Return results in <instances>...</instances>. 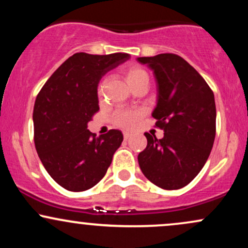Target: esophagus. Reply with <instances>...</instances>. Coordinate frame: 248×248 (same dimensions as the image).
<instances>
[{
    "mask_svg": "<svg viewBox=\"0 0 248 248\" xmlns=\"http://www.w3.org/2000/svg\"><path fill=\"white\" fill-rule=\"evenodd\" d=\"M132 135H133L132 133H129V132H124V140H128V139H130V138H132Z\"/></svg>",
    "mask_w": 248,
    "mask_h": 248,
    "instance_id": "esophagus-1",
    "label": "esophagus"
}]
</instances>
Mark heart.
<instances>
[{"instance_id": "obj_1", "label": "heart", "mask_w": 248, "mask_h": 248, "mask_svg": "<svg viewBox=\"0 0 248 248\" xmlns=\"http://www.w3.org/2000/svg\"><path fill=\"white\" fill-rule=\"evenodd\" d=\"M122 76H124V80L130 87L136 85L144 79L148 80V75L142 67L138 65H130L127 66L126 69L122 71ZM143 116L142 110H133V109H120L116 110L113 115V122L118 127L121 128H133L138 124V122L141 120Z\"/></svg>"}]
</instances>
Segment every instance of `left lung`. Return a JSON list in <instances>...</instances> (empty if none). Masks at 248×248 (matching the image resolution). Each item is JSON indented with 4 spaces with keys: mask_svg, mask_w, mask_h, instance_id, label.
<instances>
[{
    "mask_svg": "<svg viewBox=\"0 0 248 248\" xmlns=\"http://www.w3.org/2000/svg\"><path fill=\"white\" fill-rule=\"evenodd\" d=\"M154 70L158 84L155 127L164 132L158 140L146 133L147 147L139 154L142 172L166 190L184 187L209 158L216 136L215 95L204 78L175 53L140 57Z\"/></svg>",
    "mask_w": 248,
    "mask_h": 248,
    "instance_id": "8db88e82",
    "label": "left lung"
}]
</instances>
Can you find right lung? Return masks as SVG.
<instances>
[{"instance_id":"1","label":"right lung","mask_w":248,"mask_h":248,"mask_svg":"<svg viewBox=\"0 0 248 248\" xmlns=\"http://www.w3.org/2000/svg\"><path fill=\"white\" fill-rule=\"evenodd\" d=\"M129 58L127 53L88 55L66 59L37 94L33 140L45 170L69 191H85L101 181L124 136L110 129L95 138L87 122L99 110L98 82Z\"/></svg>"}]
</instances>
